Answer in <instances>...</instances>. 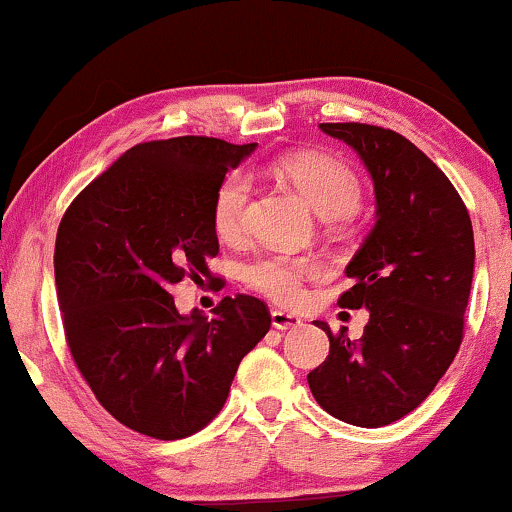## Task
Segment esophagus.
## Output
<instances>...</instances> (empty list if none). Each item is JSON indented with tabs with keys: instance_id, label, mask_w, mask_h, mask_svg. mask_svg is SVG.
<instances>
[{
	"instance_id": "esophagus-1",
	"label": "esophagus",
	"mask_w": 512,
	"mask_h": 512,
	"mask_svg": "<svg viewBox=\"0 0 512 512\" xmlns=\"http://www.w3.org/2000/svg\"><path fill=\"white\" fill-rule=\"evenodd\" d=\"M303 324V319L298 315H291V312H283V310H274L272 312V326L274 329L288 331V329H298Z\"/></svg>"
}]
</instances>
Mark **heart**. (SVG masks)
Returning a JSON list of instances; mask_svg holds the SVG:
<instances>
[{
  "label": "heart",
  "instance_id": "1",
  "mask_svg": "<svg viewBox=\"0 0 512 512\" xmlns=\"http://www.w3.org/2000/svg\"><path fill=\"white\" fill-rule=\"evenodd\" d=\"M283 178L303 193L319 217H348L360 207V178L341 159L326 155H293L279 162ZM252 178L233 171L219 183L212 205L214 229L224 240H238L245 233ZM322 272V264L310 255H262L245 264L243 281L252 291L267 295L274 303H293L303 293V281Z\"/></svg>",
  "mask_w": 512,
  "mask_h": 512
}]
</instances>
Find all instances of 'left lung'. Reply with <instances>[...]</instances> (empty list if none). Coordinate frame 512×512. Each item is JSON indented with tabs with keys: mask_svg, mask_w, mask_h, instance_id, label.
I'll return each mask as SVG.
<instances>
[{
	"mask_svg": "<svg viewBox=\"0 0 512 512\" xmlns=\"http://www.w3.org/2000/svg\"><path fill=\"white\" fill-rule=\"evenodd\" d=\"M365 162L377 224L346 267L338 305L367 307L360 341L346 326L307 374L329 415L377 429L412 412L451 367L465 329L474 272L472 221L458 190L408 138L369 123H319Z\"/></svg>",
	"mask_w": 512,
	"mask_h": 512,
	"instance_id": "1",
	"label": "left lung"
}]
</instances>
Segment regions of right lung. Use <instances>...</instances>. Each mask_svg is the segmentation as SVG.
<instances>
[{"label": "right lung", "mask_w": 512, "mask_h": 512, "mask_svg": "<svg viewBox=\"0 0 512 512\" xmlns=\"http://www.w3.org/2000/svg\"><path fill=\"white\" fill-rule=\"evenodd\" d=\"M257 143L205 135L131 147L80 190L54 245V281L73 362L114 420L176 441L224 408L240 360L272 326L252 295L207 319L176 310L171 286L207 274L219 252V183Z\"/></svg>", "instance_id": "add662e5"}]
</instances>
